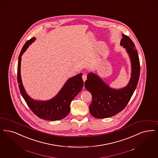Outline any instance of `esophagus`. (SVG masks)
Instances as JSON below:
<instances>
[{
    "instance_id": "obj_1",
    "label": "esophagus",
    "mask_w": 158,
    "mask_h": 158,
    "mask_svg": "<svg viewBox=\"0 0 158 158\" xmlns=\"http://www.w3.org/2000/svg\"><path fill=\"white\" fill-rule=\"evenodd\" d=\"M82 79H83V81L85 82L87 79V75L86 74H83L82 76Z\"/></svg>"
}]
</instances>
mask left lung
Listing matches in <instances>:
<instances>
[{
	"label": "left lung",
	"instance_id": "left-lung-1",
	"mask_svg": "<svg viewBox=\"0 0 158 158\" xmlns=\"http://www.w3.org/2000/svg\"><path fill=\"white\" fill-rule=\"evenodd\" d=\"M120 45L126 49L131 62V77L127 85L119 89L112 88L93 72L89 73L85 82V88L92 96L90 113L96 118H109L124 109L137 86L140 69L137 50L132 40L124 34Z\"/></svg>",
	"mask_w": 158,
	"mask_h": 158
}]
</instances>
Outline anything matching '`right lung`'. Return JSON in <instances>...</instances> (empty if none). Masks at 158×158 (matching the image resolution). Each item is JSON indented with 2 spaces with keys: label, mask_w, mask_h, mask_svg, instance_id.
<instances>
[{
  "label": "right lung",
  "mask_w": 158,
  "mask_h": 158,
  "mask_svg": "<svg viewBox=\"0 0 158 158\" xmlns=\"http://www.w3.org/2000/svg\"><path fill=\"white\" fill-rule=\"evenodd\" d=\"M35 40L32 38L23 45L19 55L18 64V82L20 94L32 112L40 119L45 120H60L69 114L71 102L82 90L84 82L82 73L69 78L64 83L62 88L54 98L46 101H36L32 99L26 92L20 75L21 57L29 45Z\"/></svg>",
  "instance_id": "right-lung-1"
}]
</instances>
